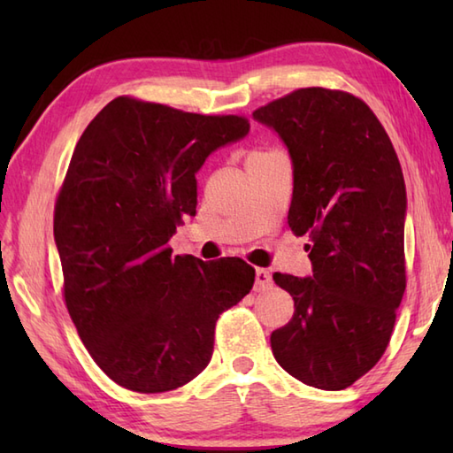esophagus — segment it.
<instances>
[{"label": "esophagus", "instance_id": "obj_1", "mask_svg": "<svg viewBox=\"0 0 453 453\" xmlns=\"http://www.w3.org/2000/svg\"><path fill=\"white\" fill-rule=\"evenodd\" d=\"M268 288H273V276L266 268H257L255 273V292H266Z\"/></svg>", "mask_w": 453, "mask_h": 453}]
</instances>
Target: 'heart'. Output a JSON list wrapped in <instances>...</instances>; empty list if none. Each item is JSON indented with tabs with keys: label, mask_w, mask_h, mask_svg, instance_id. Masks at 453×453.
<instances>
[{
	"label": "heart",
	"mask_w": 453,
	"mask_h": 453,
	"mask_svg": "<svg viewBox=\"0 0 453 453\" xmlns=\"http://www.w3.org/2000/svg\"><path fill=\"white\" fill-rule=\"evenodd\" d=\"M253 153H265V151H253Z\"/></svg>",
	"instance_id": "b5f03b06"
}]
</instances>
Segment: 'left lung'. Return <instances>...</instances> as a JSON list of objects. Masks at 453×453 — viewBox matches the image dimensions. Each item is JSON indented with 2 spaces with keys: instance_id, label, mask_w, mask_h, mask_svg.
I'll use <instances>...</instances> for the list:
<instances>
[{
  "instance_id": "8db88e82",
  "label": "left lung",
  "mask_w": 453,
  "mask_h": 453,
  "mask_svg": "<svg viewBox=\"0 0 453 453\" xmlns=\"http://www.w3.org/2000/svg\"><path fill=\"white\" fill-rule=\"evenodd\" d=\"M253 117L278 132L294 163L288 226L310 235L311 278L274 273L294 315L273 331L276 362L326 391L346 389L386 352L407 286L401 163L362 99L296 89Z\"/></svg>"
}]
</instances>
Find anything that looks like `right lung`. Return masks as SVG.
Returning <instances> with one entry per match:
<instances>
[{
    "label": "right lung",
    "mask_w": 453,
    "mask_h": 453,
    "mask_svg": "<svg viewBox=\"0 0 453 453\" xmlns=\"http://www.w3.org/2000/svg\"><path fill=\"white\" fill-rule=\"evenodd\" d=\"M239 114L112 99L85 128L54 206L64 302L85 349L138 393L185 386L206 368L218 317L251 292L237 257L202 263L167 245L196 214V171L243 138Z\"/></svg>",
    "instance_id": "right-lung-1"
}]
</instances>
